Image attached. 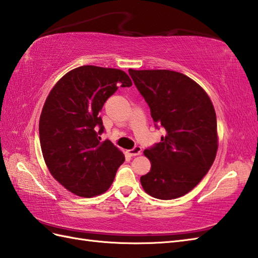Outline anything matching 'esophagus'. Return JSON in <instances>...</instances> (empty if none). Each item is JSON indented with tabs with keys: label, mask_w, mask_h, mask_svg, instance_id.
Here are the masks:
<instances>
[{
	"label": "esophagus",
	"mask_w": 258,
	"mask_h": 258,
	"mask_svg": "<svg viewBox=\"0 0 258 258\" xmlns=\"http://www.w3.org/2000/svg\"><path fill=\"white\" fill-rule=\"evenodd\" d=\"M127 153H128V155H131V156H138L142 153V147L141 146H135L134 149L130 150Z\"/></svg>",
	"instance_id": "1"
}]
</instances>
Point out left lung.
I'll return each instance as SVG.
<instances>
[{
	"label": "left lung",
	"instance_id": "8db88e82",
	"mask_svg": "<svg viewBox=\"0 0 258 258\" xmlns=\"http://www.w3.org/2000/svg\"><path fill=\"white\" fill-rule=\"evenodd\" d=\"M128 73L149 104L155 127L166 132L144 151L152 166L141 184L155 199H177L201 182L215 160V109L206 92L182 73L132 69Z\"/></svg>",
	"mask_w": 258,
	"mask_h": 258
}]
</instances>
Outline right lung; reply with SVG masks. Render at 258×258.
Here are the masks:
<instances>
[{"label": "right lung", "instance_id": "add662e5", "mask_svg": "<svg viewBox=\"0 0 258 258\" xmlns=\"http://www.w3.org/2000/svg\"><path fill=\"white\" fill-rule=\"evenodd\" d=\"M132 81L120 70L93 65L65 74L48 94L43 106L40 143L48 171L65 188L81 197L106 191L124 154L104 132L101 109L119 86Z\"/></svg>", "mask_w": 258, "mask_h": 258}]
</instances>
